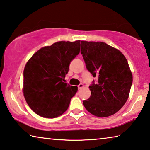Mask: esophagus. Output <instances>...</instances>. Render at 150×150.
Masks as SVG:
<instances>
[{"label": "esophagus", "instance_id": "esophagus-1", "mask_svg": "<svg viewBox=\"0 0 150 150\" xmlns=\"http://www.w3.org/2000/svg\"><path fill=\"white\" fill-rule=\"evenodd\" d=\"M78 89H81V88H83V85L82 83H80L79 85H78Z\"/></svg>", "mask_w": 150, "mask_h": 150}]
</instances>
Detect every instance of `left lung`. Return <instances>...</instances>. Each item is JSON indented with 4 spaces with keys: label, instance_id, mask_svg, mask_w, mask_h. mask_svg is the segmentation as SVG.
<instances>
[{
    "label": "left lung",
    "instance_id": "1",
    "mask_svg": "<svg viewBox=\"0 0 150 150\" xmlns=\"http://www.w3.org/2000/svg\"><path fill=\"white\" fill-rule=\"evenodd\" d=\"M81 53L93 80L91 96L83 102L85 109L97 117L110 116L127 100L133 77L127 61L119 51L105 42H81Z\"/></svg>",
    "mask_w": 150,
    "mask_h": 150
}]
</instances>
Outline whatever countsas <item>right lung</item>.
<instances>
[{"label": "right lung", "instance_id": "obj_1", "mask_svg": "<svg viewBox=\"0 0 150 150\" xmlns=\"http://www.w3.org/2000/svg\"><path fill=\"white\" fill-rule=\"evenodd\" d=\"M82 41H59L42 47L28 60L23 72V93L28 106L43 117L54 118L67 109L77 87L65 81Z\"/></svg>", "mask_w": 150, "mask_h": 150}]
</instances>
